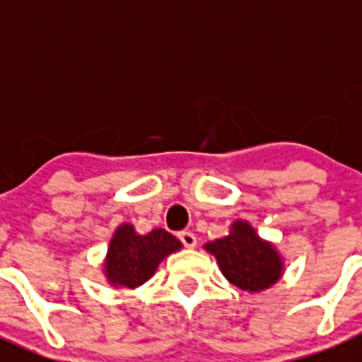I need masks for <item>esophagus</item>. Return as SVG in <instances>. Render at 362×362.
I'll use <instances>...</instances> for the list:
<instances>
[{"label":"esophagus","instance_id":"obj_1","mask_svg":"<svg viewBox=\"0 0 362 362\" xmlns=\"http://www.w3.org/2000/svg\"><path fill=\"white\" fill-rule=\"evenodd\" d=\"M179 240H181V243H183L185 247L189 249L196 247V242H198L192 232H181V234H179Z\"/></svg>","mask_w":362,"mask_h":362}]
</instances>
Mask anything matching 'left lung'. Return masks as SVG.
<instances>
[{"instance_id":"8db88e82","label":"left lung","mask_w":362,"mask_h":362,"mask_svg":"<svg viewBox=\"0 0 362 362\" xmlns=\"http://www.w3.org/2000/svg\"><path fill=\"white\" fill-rule=\"evenodd\" d=\"M204 249L215 257L223 276L234 287L251 295L274 287L285 272L279 249L260 238L245 219L234 221L226 236L207 242Z\"/></svg>"}]
</instances>
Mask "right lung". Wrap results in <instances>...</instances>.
<instances>
[{
	"label": "right lung",
	"mask_w": 362,
	"mask_h": 362,
	"mask_svg": "<svg viewBox=\"0 0 362 362\" xmlns=\"http://www.w3.org/2000/svg\"><path fill=\"white\" fill-rule=\"evenodd\" d=\"M183 243L164 228L136 232L132 223L115 228L103 259V277L113 288H137L155 276L162 260L177 253Z\"/></svg>",
	"instance_id": "obj_1"
}]
</instances>
